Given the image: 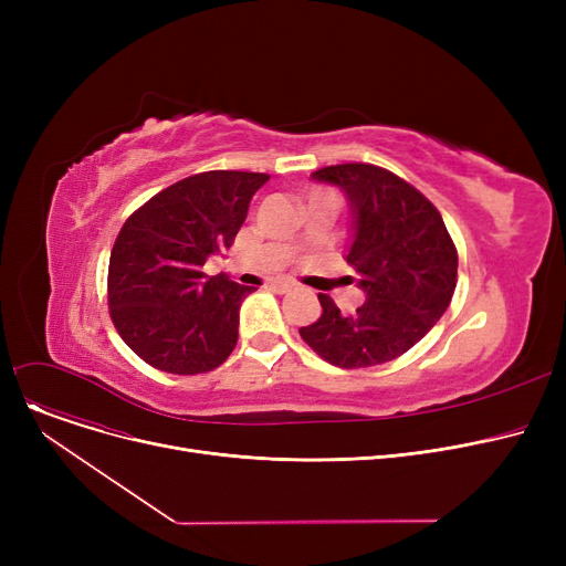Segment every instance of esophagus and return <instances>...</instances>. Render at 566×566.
Here are the masks:
<instances>
[{
	"label": "esophagus",
	"instance_id": "1",
	"mask_svg": "<svg viewBox=\"0 0 566 566\" xmlns=\"http://www.w3.org/2000/svg\"><path fill=\"white\" fill-rule=\"evenodd\" d=\"M265 289H271L275 293H286L293 289V282L289 280H273V282H265Z\"/></svg>",
	"mask_w": 566,
	"mask_h": 566
}]
</instances>
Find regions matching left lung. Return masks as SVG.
<instances>
[{"label": "left lung", "instance_id": "obj_1", "mask_svg": "<svg viewBox=\"0 0 566 566\" xmlns=\"http://www.w3.org/2000/svg\"><path fill=\"white\" fill-rule=\"evenodd\" d=\"M312 178L337 186L348 201L346 261L367 301L342 314L331 295L318 293L323 314L301 337L342 369L390 363L418 344L452 301L459 256L448 227L420 190L382 167L346 163Z\"/></svg>", "mask_w": 566, "mask_h": 566}]
</instances>
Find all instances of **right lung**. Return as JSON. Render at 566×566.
Returning a JSON list of instances; mask_svg holds the SVG:
<instances>
[{
    "label": "right lung",
    "instance_id": "add662e5",
    "mask_svg": "<svg viewBox=\"0 0 566 566\" xmlns=\"http://www.w3.org/2000/svg\"><path fill=\"white\" fill-rule=\"evenodd\" d=\"M268 178L224 169L188 176L148 199L118 231L107 275L109 316L144 363L190 376L229 358L252 289L222 273L208 277L201 268L231 248Z\"/></svg>",
    "mask_w": 566,
    "mask_h": 566
}]
</instances>
